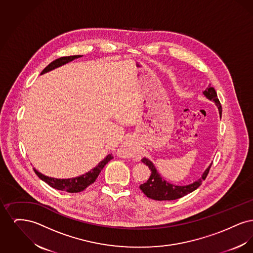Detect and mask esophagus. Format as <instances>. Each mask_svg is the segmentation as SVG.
I'll list each match as a JSON object with an SVG mask.
<instances>
[{
  "label": "esophagus",
  "instance_id": "obj_1",
  "mask_svg": "<svg viewBox=\"0 0 253 253\" xmlns=\"http://www.w3.org/2000/svg\"><path fill=\"white\" fill-rule=\"evenodd\" d=\"M121 154L125 157H136V152L132 142H124L121 148Z\"/></svg>",
  "mask_w": 253,
  "mask_h": 253
}]
</instances>
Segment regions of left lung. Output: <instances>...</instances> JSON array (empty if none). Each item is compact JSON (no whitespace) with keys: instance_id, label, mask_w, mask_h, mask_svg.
Wrapping results in <instances>:
<instances>
[{"instance_id":"left-lung-1","label":"left lung","mask_w":253,"mask_h":253,"mask_svg":"<svg viewBox=\"0 0 253 253\" xmlns=\"http://www.w3.org/2000/svg\"><path fill=\"white\" fill-rule=\"evenodd\" d=\"M203 94L207 98H209L210 100H212L215 103L218 111H219L220 118H221L222 117V106L217 97L216 91L214 90V88L211 87V85H209V88H207L205 90ZM141 161L144 163L146 166L149 167L152 173L150 175V178L143 184H141L139 186V188L147 197L154 199V200H158V201L175 200V199H178V198L187 195L188 193H193V191H195L202 184V181L206 179V177L210 171L211 166V164L207 168L202 174V177L199 178L198 180L193 182L192 184L186 185V186H176V185L170 184L167 181L164 180L158 173L157 169L151 160H149L146 157H143L141 159Z\"/></svg>"}]
</instances>
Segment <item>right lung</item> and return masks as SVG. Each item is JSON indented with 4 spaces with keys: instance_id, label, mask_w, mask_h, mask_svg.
Instances as JSON below:
<instances>
[{
    "instance_id": "1",
    "label": "right lung",
    "mask_w": 253,
    "mask_h": 253,
    "mask_svg": "<svg viewBox=\"0 0 253 253\" xmlns=\"http://www.w3.org/2000/svg\"><path fill=\"white\" fill-rule=\"evenodd\" d=\"M81 57H83V56L76 55V56L61 57V58H59L57 60H53L42 70L41 75L45 74V73L49 72L51 70H54L55 68H58L61 65L66 64V63L72 61L75 59H78V58H81ZM112 158H114L112 154L108 155L102 161H100L97 164V166H96L94 169H92L90 171L86 172L81 176L74 177V178H68V179H58V178L49 177V176H46V175L41 173L40 171H38L35 168H34V171L42 180L47 183L50 187H52L54 189H57L59 191H64V192H67V193H80L96 181L99 172L101 171V169L104 168V166L108 163Z\"/></svg>"
}]
</instances>
